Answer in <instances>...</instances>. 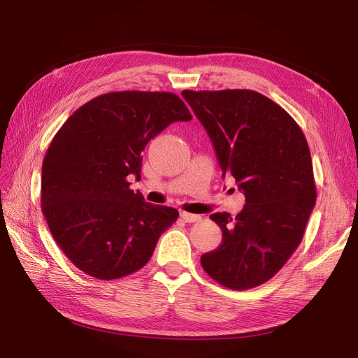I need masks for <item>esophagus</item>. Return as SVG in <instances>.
Segmentation results:
<instances>
[{
    "mask_svg": "<svg viewBox=\"0 0 358 358\" xmlns=\"http://www.w3.org/2000/svg\"><path fill=\"white\" fill-rule=\"evenodd\" d=\"M180 218L185 222H197L201 220L200 215H194V213H188V212H180Z\"/></svg>",
    "mask_w": 358,
    "mask_h": 358,
    "instance_id": "esophagus-1",
    "label": "esophagus"
}]
</instances>
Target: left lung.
<instances>
[{
	"instance_id": "left-lung-1",
	"label": "left lung",
	"mask_w": 358,
	"mask_h": 358,
	"mask_svg": "<svg viewBox=\"0 0 358 358\" xmlns=\"http://www.w3.org/2000/svg\"><path fill=\"white\" fill-rule=\"evenodd\" d=\"M208 131L222 178L233 176L245 206L231 218L210 220L222 242L201 266L230 289H249L273 278L300 245L315 206L310 150L282 107L251 90L182 91Z\"/></svg>"
}]
</instances>
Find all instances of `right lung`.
Returning <instances> with one entry per match:
<instances>
[{"label":"right lung","instance_id":"add662e5","mask_svg":"<svg viewBox=\"0 0 358 358\" xmlns=\"http://www.w3.org/2000/svg\"><path fill=\"white\" fill-rule=\"evenodd\" d=\"M192 116L176 94L121 91L85 103L53 137L41 167V210L53 239L86 275L113 280L142 268L179 212L129 189L146 145Z\"/></svg>","mask_w":358,"mask_h":358}]
</instances>
